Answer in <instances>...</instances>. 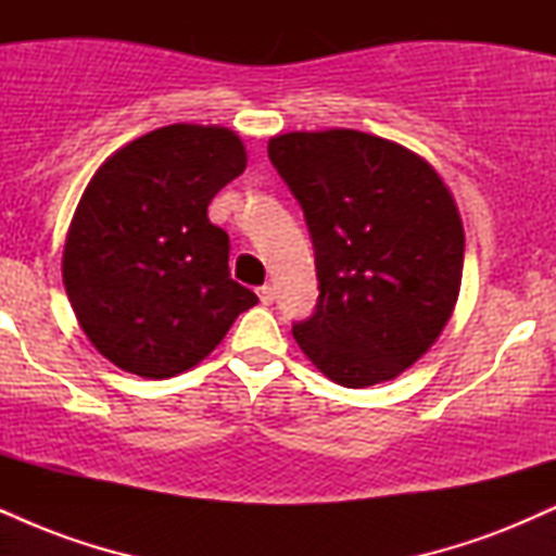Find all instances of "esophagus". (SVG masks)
Listing matches in <instances>:
<instances>
[{
  "mask_svg": "<svg viewBox=\"0 0 556 556\" xmlns=\"http://www.w3.org/2000/svg\"><path fill=\"white\" fill-rule=\"evenodd\" d=\"M258 300L264 305H271L274 303V287L271 285H264V287H258Z\"/></svg>",
  "mask_w": 556,
  "mask_h": 556,
  "instance_id": "obj_1",
  "label": "esophagus"
}]
</instances>
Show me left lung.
<instances>
[{
	"instance_id": "8db88e82",
	"label": "left lung",
	"mask_w": 556,
	"mask_h": 556,
	"mask_svg": "<svg viewBox=\"0 0 556 556\" xmlns=\"http://www.w3.org/2000/svg\"><path fill=\"white\" fill-rule=\"evenodd\" d=\"M269 159L303 206L318 305L292 334L334 384L394 379L439 340L463 282L465 232L439 172L361 130H295Z\"/></svg>"
}]
</instances>
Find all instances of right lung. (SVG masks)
<instances>
[{"mask_svg": "<svg viewBox=\"0 0 556 556\" xmlns=\"http://www.w3.org/2000/svg\"><path fill=\"white\" fill-rule=\"evenodd\" d=\"M245 164L235 130L177 123L114 151L86 185L62 282L80 329L117 368L190 371L258 303L229 277V238L206 214Z\"/></svg>", "mask_w": 556, "mask_h": 556, "instance_id": "right-lung-1", "label": "right lung"}]
</instances>
